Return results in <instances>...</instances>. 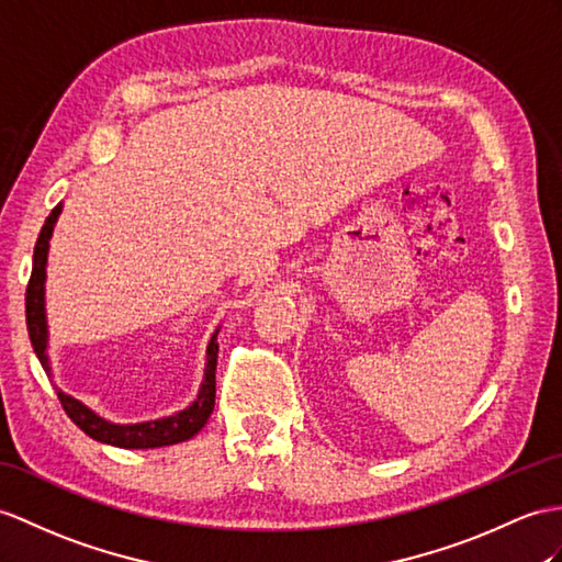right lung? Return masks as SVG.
<instances>
[{
    "label": "right lung",
    "instance_id": "1",
    "mask_svg": "<svg viewBox=\"0 0 562 562\" xmlns=\"http://www.w3.org/2000/svg\"><path fill=\"white\" fill-rule=\"evenodd\" d=\"M64 210L59 202L52 214L45 218V226L40 231L35 252H33V271L29 281V291H25V324H29V336L33 350L37 355L40 364L52 376V364H49V326H47V307H45V281H47V255H49V240L54 234V226H57V218ZM218 328L212 334L207 344V362H204V376L198 391V398L188 407L178 409V413L159 419H145V422H133V424H119L106 419L94 413L83 401L74 398V395L64 393L57 386V395L66 409V415L74 419L76 427L83 429L90 439L109 443L116 448H161V446H173L193 439V436L207 424L212 409H214V395H216V344Z\"/></svg>",
    "mask_w": 562,
    "mask_h": 562
}]
</instances>
